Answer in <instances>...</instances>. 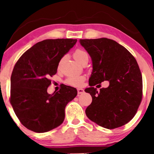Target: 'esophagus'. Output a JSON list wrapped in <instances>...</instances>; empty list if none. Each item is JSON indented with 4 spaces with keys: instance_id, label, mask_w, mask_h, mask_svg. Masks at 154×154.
<instances>
[{
    "instance_id": "esophagus-1",
    "label": "esophagus",
    "mask_w": 154,
    "mask_h": 154,
    "mask_svg": "<svg viewBox=\"0 0 154 154\" xmlns=\"http://www.w3.org/2000/svg\"><path fill=\"white\" fill-rule=\"evenodd\" d=\"M84 92V90L82 89V88H78V94H83Z\"/></svg>"
}]
</instances>
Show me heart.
<instances>
[{
	"label": "heart",
	"mask_w": 154,
	"mask_h": 154,
	"mask_svg": "<svg viewBox=\"0 0 154 154\" xmlns=\"http://www.w3.org/2000/svg\"><path fill=\"white\" fill-rule=\"evenodd\" d=\"M73 57H74L75 60L81 64H82L85 60H88V54L87 52L81 49L75 50L74 54H73ZM84 79H85V78L82 75H73V76L69 77L66 80V83L72 86H79L83 83Z\"/></svg>",
	"instance_id": "1"
}]
</instances>
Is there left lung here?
Instances as JSON below:
<instances>
[{"mask_svg":"<svg viewBox=\"0 0 154 154\" xmlns=\"http://www.w3.org/2000/svg\"><path fill=\"white\" fill-rule=\"evenodd\" d=\"M79 42L92 64L90 87L85 90L92 101L85 109L86 116L107 129L125 125L134 116L142 97V77L136 60L113 40L102 38ZM104 80L109 82V87L98 92L93 86Z\"/></svg>","mask_w":154,"mask_h":154,"instance_id":"obj_1","label":"left lung"}]
</instances>
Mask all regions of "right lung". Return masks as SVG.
<instances>
[{
  "instance_id": "add662e5",
  "label": "right lung",
  "mask_w": 154,
  "mask_h": 154,
  "mask_svg": "<svg viewBox=\"0 0 154 154\" xmlns=\"http://www.w3.org/2000/svg\"><path fill=\"white\" fill-rule=\"evenodd\" d=\"M77 39H48L35 43L21 56L10 79V103L21 123L29 130L48 132L64 121L65 107L77 95L75 88L64 85L48 93L50 77L55 74L61 59Z\"/></svg>"
}]
</instances>
